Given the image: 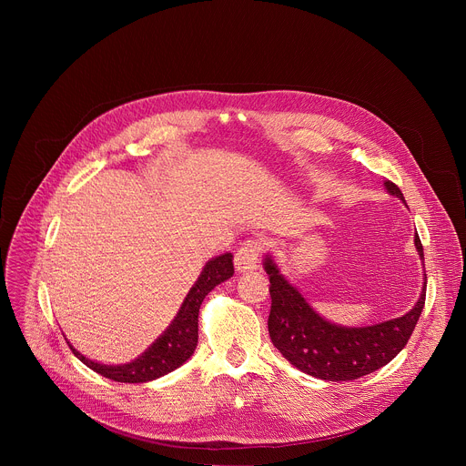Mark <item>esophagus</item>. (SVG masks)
<instances>
[{"instance_id": "34e87169", "label": "esophagus", "mask_w": 466, "mask_h": 466, "mask_svg": "<svg viewBox=\"0 0 466 466\" xmlns=\"http://www.w3.org/2000/svg\"><path fill=\"white\" fill-rule=\"evenodd\" d=\"M261 252V243L258 239H247L236 252L234 265L238 273H250L258 268V256Z\"/></svg>"}]
</instances>
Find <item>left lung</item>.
<instances>
[{"mask_svg":"<svg viewBox=\"0 0 466 466\" xmlns=\"http://www.w3.org/2000/svg\"><path fill=\"white\" fill-rule=\"evenodd\" d=\"M389 195L406 203L396 184L383 182ZM415 248L424 261L419 234ZM263 269L269 275L271 313L269 336L280 354L299 370L326 381L358 380L387 365L400 352L417 326L426 300V275L415 306L402 317L367 326H341L319 315L304 295L282 275L273 254H265Z\"/></svg>","mask_w":466,"mask_h":466,"instance_id":"1","label":"left lung"}]
</instances>
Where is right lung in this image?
Wrapping results in <instances>:
<instances>
[{
	"mask_svg": "<svg viewBox=\"0 0 466 466\" xmlns=\"http://www.w3.org/2000/svg\"><path fill=\"white\" fill-rule=\"evenodd\" d=\"M232 252L219 254L205 263V268L189 288L180 309L177 311L171 324L162 331V336L137 360L119 365H106L94 361L83 356L68 341L72 352L94 372L121 383H146L157 380L187 361L198 341V308H201L205 297L221 282L228 280L234 275Z\"/></svg>",
	"mask_w": 466,
	"mask_h": 466,
	"instance_id": "add662e5",
	"label": "right lung"
}]
</instances>
